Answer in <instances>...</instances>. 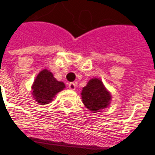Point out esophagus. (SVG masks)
Segmentation results:
<instances>
[{"label":"esophagus","mask_w":155,"mask_h":155,"mask_svg":"<svg viewBox=\"0 0 155 155\" xmlns=\"http://www.w3.org/2000/svg\"><path fill=\"white\" fill-rule=\"evenodd\" d=\"M69 88L71 90H72V91H74V90L76 89V86H77V84L76 83H70L69 84Z\"/></svg>","instance_id":"1"}]
</instances>
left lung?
<instances>
[{
  "label": "left lung",
  "instance_id": "8db88e82",
  "mask_svg": "<svg viewBox=\"0 0 155 155\" xmlns=\"http://www.w3.org/2000/svg\"><path fill=\"white\" fill-rule=\"evenodd\" d=\"M81 95L84 104L91 112H101L109 106L112 99L111 93L98 78L91 79L82 90Z\"/></svg>",
  "mask_w": 155,
  "mask_h": 155
}]
</instances>
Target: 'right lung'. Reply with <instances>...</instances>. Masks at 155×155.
<instances>
[{"mask_svg": "<svg viewBox=\"0 0 155 155\" xmlns=\"http://www.w3.org/2000/svg\"><path fill=\"white\" fill-rule=\"evenodd\" d=\"M65 88L63 82L58 81L53 74L44 69L36 76L32 85V95L35 100L41 104L51 103L59 91Z\"/></svg>", "mask_w": 155, "mask_h": 155, "instance_id": "right-lung-1", "label": "right lung"}]
</instances>
